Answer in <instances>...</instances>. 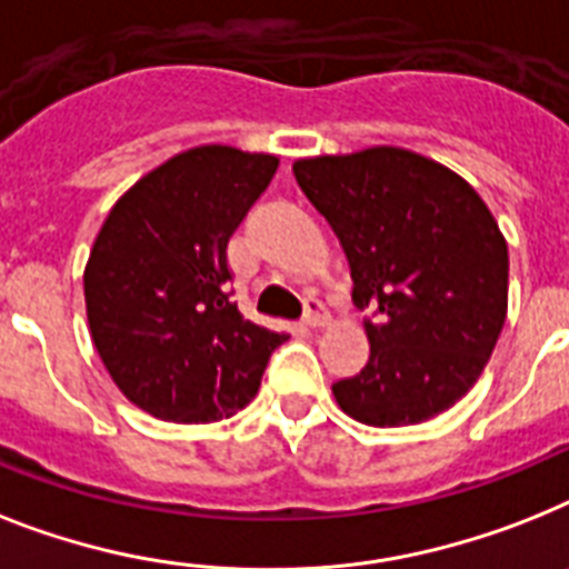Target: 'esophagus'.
<instances>
[{
  "label": "esophagus",
  "instance_id": "esophagus-1",
  "mask_svg": "<svg viewBox=\"0 0 569 569\" xmlns=\"http://www.w3.org/2000/svg\"><path fill=\"white\" fill-rule=\"evenodd\" d=\"M328 311L326 305L319 302V299H308V308H305V326L308 328H322L328 326Z\"/></svg>",
  "mask_w": 569,
  "mask_h": 569
}]
</instances>
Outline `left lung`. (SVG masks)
Segmentation results:
<instances>
[{
    "mask_svg": "<svg viewBox=\"0 0 569 569\" xmlns=\"http://www.w3.org/2000/svg\"><path fill=\"white\" fill-rule=\"evenodd\" d=\"M305 197L349 258L369 363L335 383L340 410L372 427L450 410L486 369L509 308V250L482 197L448 166L378 144L296 159Z\"/></svg>",
    "mask_w": 569,
    "mask_h": 569,
    "instance_id": "1",
    "label": "left lung"
}]
</instances>
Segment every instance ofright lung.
I'll return each mask as SVG.
<instances>
[{
    "instance_id": "add662e5",
    "label": "right lung",
    "mask_w": 569,
    "mask_h": 569,
    "mask_svg": "<svg viewBox=\"0 0 569 569\" xmlns=\"http://www.w3.org/2000/svg\"><path fill=\"white\" fill-rule=\"evenodd\" d=\"M279 157L182 150L107 214L83 270L89 335L121 396L153 419L206 425L243 410L288 335L229 302L227 243Z\"/></svg>"
}]
</instances>
